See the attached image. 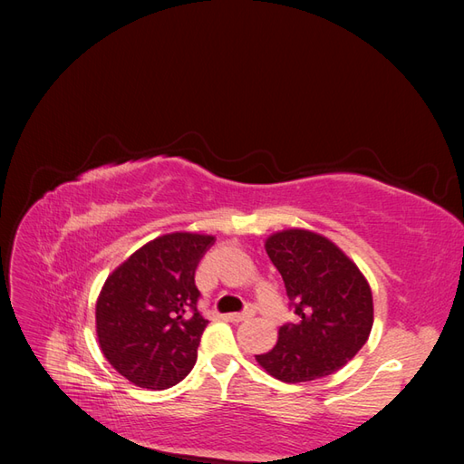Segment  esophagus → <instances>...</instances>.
<instances>
[{"label": "esophagus", "instance_id": "1", "mask_svg": "<svg viewBox=\"0 0 464 464\" xmlns=\"http://www.w3.org/2000/svg\"><path fill=\"white\" fill-rule=\"evenodd\" d=\"M256 315V310H254V305H249V307H246L244 312H237V314H230L228 315V319L230 321H234V323H240V321H247V319H251Z\"/></svg>", "mask_w": 464, "mask_h": 464}]
</instances>
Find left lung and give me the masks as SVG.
Masks as SVG:
<instances>
[{"instance_id":"obj_1","label":"left lung","mask_w":464,"mask_h":464,"mask_svg":"<svg viewBox=\"0 0 464 464\" xmlns=\"http://www.w3.org/2000/svg\"><path fill=\"white\" fill-rule=\"evenodd\" d=\"M265 249L285 280L296 321L280 327L276 346L256 356L257 362L286 383L341 370L366 344L373 325L366 278L339 247L314 232L273 234Z\"/></svg>"}]
</instances>
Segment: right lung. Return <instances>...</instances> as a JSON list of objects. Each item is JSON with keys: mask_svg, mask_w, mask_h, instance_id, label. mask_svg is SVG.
Segmentation results:
<instances>
[{"mask_svg": "<svg viewBox=\"0 0 464 464\" xmlns=\"http://www.w3.org/2000/svg\"><path fill=\"white\" fill-rule=\"evenodd\" d=\"M213 244V236L166 234L108 276L96 302L98 343L131 383L168 389L193 370L208 323L195 271Z\"/></svg>", "mask_w": 464, "mask_h": 464, "instance_id": "add662e5", "label": "right lung"}]
</instances>
